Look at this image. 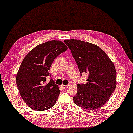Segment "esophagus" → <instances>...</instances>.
<instances>
[{
  "label": "esophagus",
  "mask_w": 133,
  "mask_h": 133,
  "mask_svg": "<svg viewBox=\"0 0 133 133\" xmlns=\"http://www.w3.org/2000/svg\"><path fill=\"white\" fill-rule=\"evenodd\" d=\"M69 86V85H61V87H62L63 88H67Z\"/></svg>",
  "instance_id": "1"
}]
</instances>
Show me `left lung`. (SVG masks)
Listing matches in <instances>:
<instances>
[{"label": "left lung", "mask_w": 133, "mask_h": 133, "mask_svg": "<svg viewBox=\"0 0 133 133\" xmlns=\"http://www.w3.org/2000/svg\"><path fill=\"white\" fill-rule=\"evenodd\" d=\"M64 42L71 51L80 73L88 74L87 83L77 85L74 102L88 110L102 107L109 100L117 85L114 64L96 45L77 39Z\"/></svg>", "instance_id": "1"}]
</instances>
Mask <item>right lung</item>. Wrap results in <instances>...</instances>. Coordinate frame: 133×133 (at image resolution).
<instances>
[{
    "label": "right lung",
    "mask_w": 133,
    "mask_h": 133,
    "mask_svg": "<svg viewBox=\"0 0 133 133\" xmlns=\"http://www.w3.org/2000/svg\"><path fill=\"white\" fill-rule=\"evenodd\" d=\"M68 48L61 41L52 40L32 49L22 62L16 82L21 97L32 110L44 111L55 105L60 94L52 79L45 84L54 60Z\"/></svg>",
    "instance_id": "obj_1"
}]
</instances>
